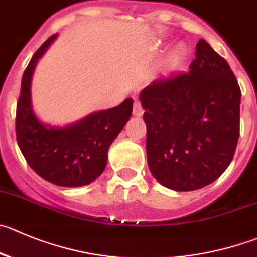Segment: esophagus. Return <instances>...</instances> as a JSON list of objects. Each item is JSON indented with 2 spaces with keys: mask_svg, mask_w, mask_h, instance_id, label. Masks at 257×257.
I'll use <instances>...</instances> for the list:
<instances>
[{
  "mask_svg": "<svg viewBox=\"0 0 257 257\" xmlns=\"http://www.w3.org/2000/svg\"><path fill=\"white\" fill-rule=\"evenodd\" d=\"M133 112H134V116H136V117H141L144 114V108L139 101H136L135 103H134V111Z\"/></svg>",
  "mask_w": 257,
  "mask_h": 257,
  "instance_id": "1",
  "label": "esophagus"
}]
</instances>
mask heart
I'll return each mask as SVG.
<instances>
[{
	"mask_svg": "<svg viewBox=\"0 0 257 257\" xmlns=\"http://www.w3.org/2000/svg\"><path fill=\"white\" fill-rule=\"evenodd\" d=\"M187 46L182 43L175 44V45L164 55L163 59H161L160 67L164 74H170V73L179 69V68L182 67L183 63L185 62V59H187Z\"/></svg>",
	"mask_w": 257,
	"mask_h": 257,
	"instance_id": "b5f03b06",
	"label": "heart"
}]
</instances>
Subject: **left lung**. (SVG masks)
Wrapping results in <instances>:
<instances>
[{"instance_id":"8db88e82","label":"left lung","mask_w":257,"mask_h":257,"mask_svg":"<svg viewBox=\"0 0 257 257\" xmlns=\"http://www.w3.org/2000/svg\"><path fill=\"white\" fill-rule=\"evenodd\" d=\"M140 101L149 169L161 185L190 192L221 177L240 136L241 89L206 40L198 41L189 72L153 82Z\"/></svg>"}]
</instances>
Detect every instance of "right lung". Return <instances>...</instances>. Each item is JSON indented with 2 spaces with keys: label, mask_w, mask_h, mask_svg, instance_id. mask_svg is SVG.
<instances>
[{
  "label": "right lung",
  "mask_w": 257,
  "mask_h": 257,
  "mask_svg": "<svg viewBox=\"0 0 257 257\" xmlns=\"http://www.w3.org/2000/svg\"><path fill=\"white\" fill-rule=\"evenodd\" d=\"M50 36L31 58L21 80L16 107V139L31 169L59 187H83L103 173L107 153L133 113V98L94 112L65 127L44 124L31 106V78L38 60L57 39Z\"/></svg>",
  "instance_id": "obj_1"
}]
</instances>
